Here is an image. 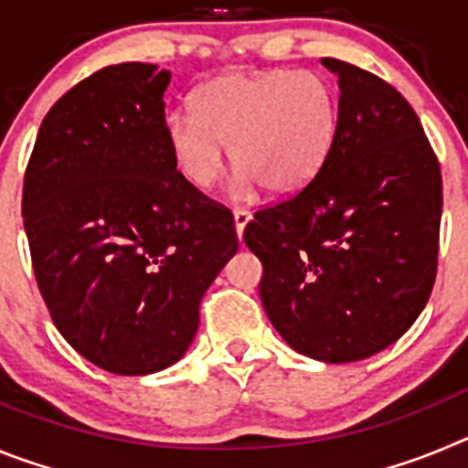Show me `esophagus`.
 Returning a JSON list of instances; mask_svg holds the SVG:
<instances>
[{
  "label": "esophagus",
  "mask_w": 468,
  "mask_h": 468,
  "mask_svg": "<svg viewBox=\"0 0 468 468\" xmlns=\"http://www.w3.org/2000/svg\"><path fill=\"white\" fill-rule=\"evenodd\" d=\"M250 218H253V215H250V210L234 208V227H237L239 239L243 237V229H246V225H248V222H250Z\"/></svg>",
  "instance_id": "34e87169"
}]
</instances>
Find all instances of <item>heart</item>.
<instances>
[{"label": "heart", "instance_id": "heart-1", "mask_svg": "<svg viewBox=\"0 0 468 468\" xmlns=\"http://www.w3.org/2000/svg\"><path fill=\"white\" fill-rule=\"evenodd\" d=\"M337 128L333 93L314 72L225 74L194 93L192 112L166 122L173 164L192 187L208 189L225 166L239 189L262 185L283 197L316 176Z\"/></svg>", "mask_w": 468, "mask_h": 468}]
</instances>
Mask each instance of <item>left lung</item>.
<instances>
[{
	"instance_id": "left-lung-1",
	"label": "left lung",
	"mask_w": 468,
	"mask_h": 468,
	"mask_svg": "<svg viewBox=\"0 0 468 468\" xmlns=\"http://www.w3.org/2000/svg\"><path fill=\"white\" fill-rule=\"evenodd\" d=\"M337 128L316 176L264 206L243 241L262 262L271 325L309 358L349 363L394 345L431 295L443 180L420 117L378 74L337 58Z\"/></svg>"
}]
</instances>
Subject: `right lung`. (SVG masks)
I'll return each instance as SVG.
<instances>
[{
  "instance_id": "right-lung-1",
  "label": "right lung",
  "mask_w": 468,
  "mask_h": 468,
  "mask_svg": "<svg viewBox=\"0 0 468 468\" xmlns=\"http://www.w3.org/2000/svg\"><path fill=\"white\" fill-rule=\"evenodd\" d=\"M168 69L107 65L39 126L23 183L32 270L53 324L86 361L150 375L183 358L198 304L239 239L166 140Z\"/></svg>"
}]
</instances>
